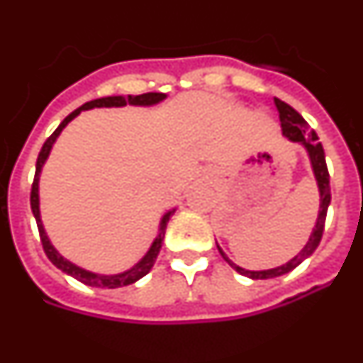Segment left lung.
Masks as SVG:
<instances>
[{
    "mask_svg": "<svg viewBox=\"0 0 363 363\" xmlns=\"http://www.w3.org/2000/svg\"><path fill=\"white\" fill-rule=\"evenodd\" d=\"M274 105L278 108V114H280V121H281V133L287 140L294 143H301V145L306 147L307 154H309L311 165H313V172L314 178H316V184H318V191H320V211H318V218H316V225H314L313 233L309 236V242L306 243V247L294 256L293 259H289L287 264L280 265L277 269H267V271H247V269L240 267V265L233 264L229 258L225 256V252L221 251L220 245H218V251L220 255L223 256L227 264L234 269L236 272L243 274L247 278H252V280H267V278H277L281 277V274H287L289 271L296 269L298 265L303 262L306 258H309L314 251H316V247H318L320 240H322L323 234V227H325V216H327V209H329V203H331V185H329V171H327V163H325V152H323L322 143L318 142V136L314 133L313 129H309V125L303 118L294 111L291 105H287L281 99L274 98Z\"/></svg>",
    "mask_w": 363,
    "mask_h": 363,
    "instance_id": "obj_1",
    "label": "left lung"
}]
</instances>
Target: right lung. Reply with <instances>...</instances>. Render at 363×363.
<instances>
[{
  "label": "right lung",
  "instance_id": "right-lung-1",
  "mask_svg": "<svg viewBox=\"0 0 363 363\" xmlns=\"http://www.w3.org/2000/svg\"><path fill=\"white\" fill-rule=\"evenodd\" d=\"M162 99H165V94H162V92H147V94L127 96V98H123V96H107V98H99V99H92V101H86L85 105H82L79 108H76L74 112H70L69 116H67L65 120L60 123V127H57V129L54 130L49 138H47V142H45L43 147H41L40 156H38V162H36V174H34V182H32V191H30L32 214H34V218H36L38 230H40L41 245H43L45 255L49 256V259L52 262L54 265H56L57 269H62L63 272H67L69 277L76 278V280L82 281V284L91 285V287H101V289H104V287L105 289H116V287L130 285V284H134V281L140 280V278L145 277L147 272L152 269L156 258H158L160 249H162V242H163V238H165V227H167V223H169V218H171V214L174 213V209L163 214L162 223H160L158 236H156V240L152 242V245H150V249L147 251V255L143 256V258L140 259V262H138L133 269H129V271H125V272H120V274H108V277L107 274H96V272L85 271V269L78 267V265H74L72 262H69V259L63 258V256L60 255L56 249H54V245L50 243L49 236H47V233H45L43 223H41V216H40V172H41V167H43V163L47 162V158H49L50 149H52L54 142H56V138L60 136V133H62L67 125H69V121H72L74 118L78 116L82 111H89V108H94V107H125L127 104L149 107V105L160 104Z\"/></svg>",
  "mask_w": 363,
  "mask_h": 363
}]
</instances>
